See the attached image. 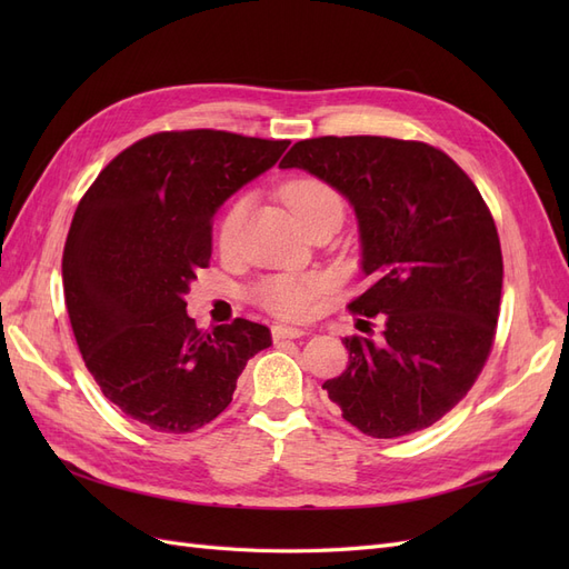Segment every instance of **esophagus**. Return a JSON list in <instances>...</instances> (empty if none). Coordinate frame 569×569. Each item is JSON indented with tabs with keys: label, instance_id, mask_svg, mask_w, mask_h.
<instances>
[{
	"label": "esophagus",
	"instance_id": "esophagus-1",
	"mask_svg": "<svg viewBox=\"0 0 569 569\" xmlns=\"http://www.w3.org/2000/svg\"><path fill=\"white\" fill-rule=\"evenodd\" d=\"M306 330H299V327H287V325H274L272 327V339L280 341V339H299L306 337Z\"/></svg>",
	"mask_w": 569,
	"mask_h": 569
}]
</instances>
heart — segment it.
I'll use <instances>...</instances> for the list:
<instances>
[{
    "label": "heart",
    "mask_w": 569,
    "mask_h": 569,
    "mask_svg": "<svg viewBox=\"0 0 569 569\" xmlns=\"http://www.w3.org/2000/svg\"><path fill=\"white\" fill-rule=\"evenodd\" d=\"M282 197L289 209L295 211V216L301 220V226H308V222L320 218L322 213H330V211L341 213V197L330 184L316 178H301V180L289 182L282 189ZM244 213H247L244 199L234 201L228 209L218 230L222 249H230L234 244L237 232L242 228ZM320 289H322V280L318 274H272V278H266L253 289V299L256 303H261L266 311L274 316L299 320L313 311V303H316V297L320 295Z\"/></svg>",
    "instance_id": "obj_1"
}]
</instances>
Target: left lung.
<instances>
[{
	"label": "left lung",
	"mask_w": 569,
	"mask_h": 569,
	"mask_svg": "<svg viewBox=\"0 0 569 569\" xmlns=\"http://www.w3.org/2000/svg\"><path fill=\"white\" fill-rule=\"evenodd\" d=\"M280 168L349 199L372 278L349 311L385 316L380 341L343 339L349 366L322 389L375 439L435 425L485 368L501 308V242L479 189L443 151L391 137L301 140Z\"/></svg>",
	"instance_id": "8db88e82"
}]
</instances>
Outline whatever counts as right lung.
Returning <instances> with one entry per match:
<instances>
[{
  "label": "right lung",
  "mask_w": 569,
  "mask_h": 569,
  "mask_svg": "<svg viewBox=\"0 0 569 569\" xmlns=\"http://www.w3.org/2000/svg\"><path fill=\"white\" fill-rule=\"evenodd\" d=\"M289 147L222 130L157 132L101 170L63 247V297L99 389L153 432H194L232 401L247 360L272 343L244 318L203 332L184 295L209 268L211 220Z\"/></svg>",
  "instance_id": "1"
}]
</instances>
